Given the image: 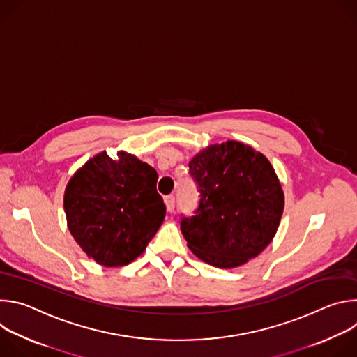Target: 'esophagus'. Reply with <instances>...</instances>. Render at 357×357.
<instances>
[{
    "mask_svg": "<svg viewBox=\"0 0 357 357\" xmlns=\"http://www.w3.org/2000/svg\"><path fill=\"white\" fill-rule=\"evenodd\" d=\"M165 206H167V211H168L169 213L174 212V209H175V197H174L172 195H169V196L165 197Z\"/></svg>",
    "mask_w": 357,
    "mask_h": 357,
    "instance_id": "1",
    "label": "esophagus"
}]
</instances>
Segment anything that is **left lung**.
Wrapping results in <instances>:
<instances>
[{"instance_id": "obj_1", "label": "left lung", "mask_w": 357, "mask_h": 357, "mask_svg": "<svg viewBox=\"0 0 357 357\" xmlns=\"http://www.w3.org/2000/svg\"><path fill=\"white\" fill-rule=\"evenodd\" d=\"M200 203L182 234L197 259L218 268L245 264L273 241L284 190L266 155L238 141L212 144L189 162Z\"/></svg>"}]
</instances>
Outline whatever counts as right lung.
<instances>
[{
    "mask_svg": "<svg viewBox=\"0 0 357 357\" xmlns=\"http://www.w3.org/2000/svg\"><path fill=\"white\" fill-rule=\"evenodd\" d=\"M157 171L126 151H101L69 179L63 208L80 248L103 267L132 263L165 219Z\"/></svg>",
    "mask_w": 357,
    "mask_h": 357,
    "instance_id": "1",
    "label": "right lung"
}]
</instances>
